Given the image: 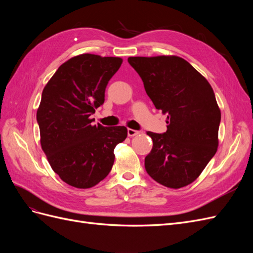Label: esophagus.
<instances>
[{"label":"esophagus","mask_w":253,"mask_h":253,"mask_svg":"<svg viewBox=\"0 0 253 253\" xmlns=\"http://www.w3.org/2000/svg\"><path fill=\"white\" fill-rule=\"evenodd\" d=\"M139 132L138 131H135V129H132V128H128L127 129V135L128 137H134L136 135H138Z\"/></svg>","instance_id":"1"}]
</instances>
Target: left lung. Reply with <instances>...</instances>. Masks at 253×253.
Wrapping results in <instances>:
<instances>
[{
	"mask_svg": "<svg viewBox=\"0 0 253 253\" xmlns=\"http://www.w3.org/2000/svg\"><path fill=\"white\" fill-rule=\"evenodd\" d=\"M157 110L167 115V132H147L153 148L144 158L151 177L179 189L202 174L218 147L220 110L213 88L188 61L177 56L129 57Z\"/></svg>",
	"mask_w": 253,
	"mask_h": 253,
	"instance_id": "1",
	"label": "left lung"
}]
</instances>
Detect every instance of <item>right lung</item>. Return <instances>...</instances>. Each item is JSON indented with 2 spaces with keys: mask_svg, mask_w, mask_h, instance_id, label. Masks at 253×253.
Here are the masks:
<instances>
[{
  "mask_svg": "<svg viewBox=\"0 0 253 253\" xmlns=\"http://www.w3.org/2000/svg\"><path fill=\"white\" fill-rule=\"evenodd\" d=\"M119 57L82 53L67 60L43 88L37 111L41 148L53 172L67 185L88 189L114 165V149L127 136L126 126L91 125L90 115L104 102Z\"/></svg>",
  "mask_w": 253,
  "mask_h": 253,
  "instance_id": "add662e5",
  "label": "right lung"
}]
</instances>
